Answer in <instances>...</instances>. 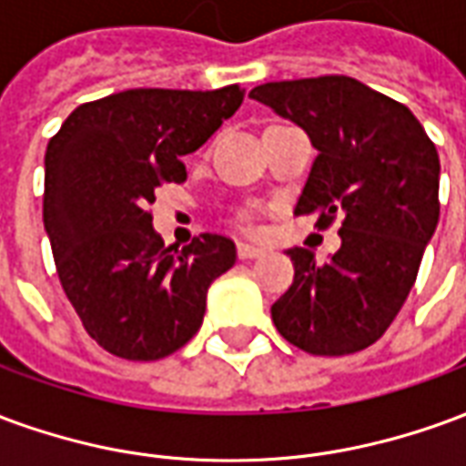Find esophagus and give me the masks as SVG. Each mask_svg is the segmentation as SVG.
Returning <instances> with one entry per match:
<instances>
[{
  "label": "esophagus",
  "instance_id": "obj_1",
  "mask_svg": "<svg viewBox=\"0 0 466 466\" xmlns=\"http://www.w3.org/2000/svg\"><path fill=\"white\" fill-rule=\"evenodd\" d=\"M267 252L262 244H254V242H239L237 244V254H239V259H257V257H262Z\"/></svg>",
  "mask_w": 466,
  "mask_h": 466
}]
</instances>
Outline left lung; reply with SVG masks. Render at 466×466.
<instances>
[{
	"mask_svg": "<svg viewBox=\"0 0 466 466\" xmlns=\"http://www.w3.org/2000/svg\"><path fill=\"white\" fill-rule=\"evenodd\" d=\"M249 96L319 152L294 214H317L319 229L342 217V247L324 264L287 249L294 282L272 304L274 327L319 357L367 350L407 302L440 222L437 147L407 106L351 76L267 82Z\"/></svg>",
	"mask_w": 466,
	"mask_h": 466,
	"instance_id": "obj_1",
	"label": "left lung"
}]
</instances>
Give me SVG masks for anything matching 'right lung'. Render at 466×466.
I'll list each match as a JSON object with an SVG mask.
<instances>
[{
  "label": "right lung",
  "mask_w": 466,
  "mask_h": 466,
  "mask_svg": "<svg viewBox=\"0 0 466 466\" xmlns=\"http://www.w3.org/2000/svg\"><path fill=\"white\" fill-rule=\"evenodd\" d=\"M239 85L212 92L127 89L79 105L45 154V229L66 299L102 350L169 357L199 332L207 289L237 259L229 237L164 247L149 204L187 179L197 152L239 109Z\"/></svg>",
  "instance_id": "add662e5"
}]
</instances>
